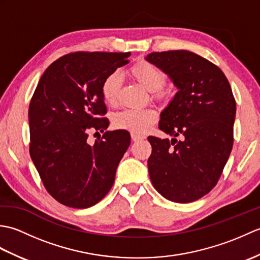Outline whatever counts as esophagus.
<instances>
[{"mask_svg":"<svg viewBox=\"0 0 260 260\" xmlns=\"http://www.w3.org/2000/svg\"><path fill=\"white\" fill-rule=\"evenodd\" d=\"M131 136H132V140H133L134 142H137V141H141V140H144L145 139L144 136L139 135V134H134V133H132Z\"/></svg>","mask_w":260,"mask_h":260,"instance_id":"esophagus-1","label":"esophagus"}]
</instances>
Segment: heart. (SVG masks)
Wrapping results in <instances>:
<instances>
[{
  "mask_svg": "<svg viewBox=\"0 0 260 260\" xmlns=\"http://www.w3.org/2000/svg\"><path fill=\"white\" fill-rule=\"evenodd\" d=\"M132 77L144 87L146 90L155 92L162 89L167 82V76L161 69L147 61H141L131 68ZM121 80L118 73H112L104 79L102 84V96L104 102L109 106H115L118 102V93ZM161 97V95H156ZM157 119V114L153 109H125L114 116L113 123L116 128L128 131L134 134H144L152 124Z\"/></svg>",
  "mask_w": 260,
  "mask_h": 260,
  "instance_id": "heart-1",
  "label": "heart"
}]
</instances>
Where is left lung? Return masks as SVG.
<instances>
[{"label":"left lung","mask_w":260,"mask_h":260,"mask_svg":"<svg viewBox=\"0 0 260 260\" xmlns=\"http://www.w3.org/2000/svg\"><path fill=\"white\" fill-rule=\"evenodd\" d=\"M145 59L178 88L158 124L174 139L147 137L152 145L148 173L153 186L165 199L193 202L218 183L233 150V90L221 69L191 51L152 52ZM178 136L180 141L175 139Z\"/></svg>","instance_id":"1"}]
</instances>
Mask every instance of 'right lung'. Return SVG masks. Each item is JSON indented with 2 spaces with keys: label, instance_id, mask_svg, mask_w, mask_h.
I'll use <instances>...</instances> for the list:
<instances>
[{
  "label": "right lung",
  "instance_id": "right-lung-1",
  "mask_svg": "<svg viewBox=\"0 0 260 260\" xmlns=\"http://www.w3.org/2000/svg\"><path fill=\"white\" fill-rule=\"evenodd\" d=\"M129 52H73L52 62L29 106L30 155L47 191L63 206L86 209L112 189L131 144L127 131L107 129L104 79ZM89 131L104 134L90 146Z\"/></svg>",
  "mask_w": 260,
  "mask_h": 260
}]
</instances>
